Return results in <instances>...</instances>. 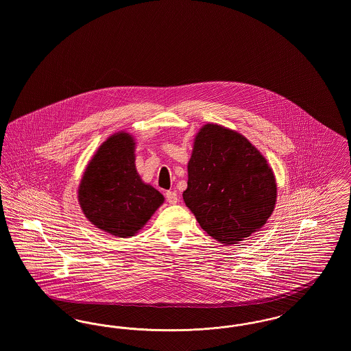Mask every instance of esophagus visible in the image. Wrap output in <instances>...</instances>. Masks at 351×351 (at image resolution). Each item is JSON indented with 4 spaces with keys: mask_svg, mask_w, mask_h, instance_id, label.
<instances>
[{
    "mask_svg": "<svg viewBox=\"0 0 351 351\" xmlns=\"http://www.w3.org/2000/svg\"><path fill=\"white\" fill-rule=\"evenodd\" d=\"M166 199H167L169 204H176L178 202V193L175 191H168L166 192Z\"/></svg>",
    "mask_w": 351,
    "mask_h": 351,
    "instance_id": "1",
    "label": "esophagus"
}]
</instances>
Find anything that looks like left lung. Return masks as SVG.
I'll use <instances>...</instances> for the list:
<instances>
[{"label":"left lung","mask_w":351,"mask_h":351,"mask_svg":"<svg viewBox=\"0 0 351 351\" xmlns=\"http://www.w3.org/2000/svg\"><path fill=\"white\" fill-rule=\"evenodd\" d=\"M183 199L206 233L234 245L267 222L276 202V180L249 139L206 123L193 142Z\"/></svg>","instance_id":"1"}]
</instances>
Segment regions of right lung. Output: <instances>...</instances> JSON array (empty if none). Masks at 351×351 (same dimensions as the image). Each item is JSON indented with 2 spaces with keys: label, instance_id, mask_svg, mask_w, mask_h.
Returning <instances> with one entry per match:
<instances>
[{
  "label": "right lung",
  "instance_id": "1",
  "mask_svg": "<svg viewBox=\"0 0 351 351\" xmlns=\"http://www.w3.org/2000/svg\"><path fill=\"white\" fill-rule=\"evenodd\" d=\"M134 151L130 134L109 136L88 163L77 191L85 217L119 238L138 233L165 202L159 191L142 182Z\"/></svg>",
  "mask_w": 351,
  "mask_h": 351
}]
</instances>
